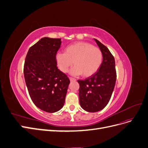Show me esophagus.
Here are the masks:
<instances>
[{
  "mask_svg": "<svg viewBox=\"0 0 148 148\" xmlns=\"http://www.w3.org/2000/svg\"><path fill=\"white\" fill-rule=\"evenodd\" d=\"M69 78H70V82H75V81H76V79H75V78H71V77H70Z\"/></svg>",
  "mask_w": 148,
  "mask_h": 148,
  "instance_id": "34e87169",
  "label": "esophagus"
}]
</instances>
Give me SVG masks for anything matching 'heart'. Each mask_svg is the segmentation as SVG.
I'll return each instance as SVG.
<instances>
[{
  "instance_id": "1",
  "label": "heart",
  "mask_w": 148,
  "mask_h": 148,
  "mask_svg": "<svg viewBox=\"0 0 148 148\" xmlns=\"http://www.w3.org/2000/svg\"><path fill=\"white\" fill-rule=\"evenodd\" d=\"M56 60L60 70L64 73L67 72L73 63L75 66L71 70V74H82L84 77L87 78L95 75L99 69L102 62V53L99 48L91 44L77 42L66 46L64 52L58 53Z\"/></svg>"
}]
</instances>
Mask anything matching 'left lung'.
<instances>
[{"instance_id": "left-lung-1", "label": "left lung", "mask_w": 148, "mask_h": 148, "mask_svg": "<svg viewBox=\"0 0 148 148\" xmlns=\"http://www.w3.org/2000/svg\"><path fill=\"white\" fill-rule=\"evenodd\" d=\"M95 41L102 53V62L97 72L79 84V99L82 108L89 112L103 109L108 104L115 87L116 78L114 57L109 49L96 39Z\"/></svg>"}]
</instances>
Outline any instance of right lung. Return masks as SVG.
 <instances>
[{
  "instance_id": "1",
  "label": "right lung",
  "mask_w": 148,
  "mask_h": 148,
  "mask_svg": "<svg viewBox=\"0 0 148 148\" xmlns=\"http://www.w3.org/2000/svg\"><path fill=\"white\" fill-rule=\"evenodd\" d=\"M60 38H41L28 50L24 65V77L34 105L53 113L63 107L70 79L57 68L56 53Z\"/></svg>"
}]
</instances>
